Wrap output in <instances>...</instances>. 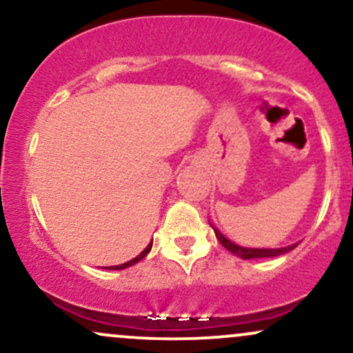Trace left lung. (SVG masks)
Returning a JSON list of instances; mask_svg holds the SVG:
<instances>
[{
	"label": "left lung",
	"mask_w": 353,
	"mask_h": 353,
	"mask_svg": "<svg viewBox=\"0 0 353 353\" xmlns=\"http://www.w3.org/2000/svg\"><path fill=\"white\" fill-rule=\"evenodd\" d=\"M209 224H210V228L214 229V232H216V237L219 239V242H221V244L224 245L229 252L237 255V257L244 259V261H249V259H262V257H277V255H283V254L290 252V250H294L295 247L299 245V242H295V244H292V245L279 247V249H257V247H242V245L236 244V242L230 241V239L225 237L224 234H222L221 230H219L216 225L212 224V222H209Z\"/></svg>",
	"instance_id": "8db88e82"
}]
</instances>
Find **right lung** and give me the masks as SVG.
Masks as SVG:
<instances>
[{
  "label": "right lung",
  "instance_id": "obj_1",
  "mask_svg": "<svg viewBox=\"0 0 353 353\" xmlns=\"http://www.w3.org/2000/svg\"><path fill=\"white\" fill-rule=\"evenodd\" d=\"M151 249H152V241L149 242L148 247H145V249L143 250V252H141L139 255H136V257H134V259H131V261L124 262V264H121V265H111V267H104V269H108V270H123V269H128V267H131V265L137 264V262H139L141 259H144L145 255H148L149 252H151Z\"/></svg>",
  "mask_w": 353,
  "mask_h": 353
}]
</instances>
